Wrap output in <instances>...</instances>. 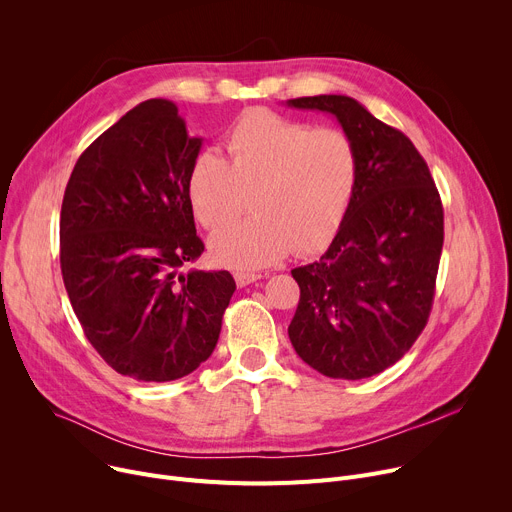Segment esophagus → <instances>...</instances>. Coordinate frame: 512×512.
Returning a JSON list of instances; mask_svg holds the SVG:
<instances>
[{
    "mask_svg": "<svg viewBox=\"0 0 512 512\" xmlns=\"http://www.w3.org/2000/svg\"><path fill=\"white\" fill-rule=\"evenodd\" d=\"M263 273H257V271H235V282H237V286H249V284H253V282H259V280H263Z\"/></svg>",
    "mask_w": 512,
    "mask_h": 512,
    "instance_id": "34e87169",
    "label": "esophagus"
}]
</instances>
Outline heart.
Segmentation results:
<instances>
[{
    "label": "heart",
    "instance_id": "1",
    "mask_svg": "<svg viewBox=\"0 0 512 512\" xmlns=\"http://www.w3.org/2000/svg\"><path fill=\"white\" fill-rule=\"evenodd\" d=\"M224 157L202 153L188 173L196 220L216 230L243 210L255 216L214 232L210 251L230 267H263L294 247L312 253L339 230L355 196L359 153L339 128H314L269 110H249L226 130Z\"/></svg>",
    "mask_w": 512,
    "mask_h": 512
}]
</instances>
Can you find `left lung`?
I'll list each match as a JSON object with an SVG mask.
<instances>
[{"instance_id":"8db88e82","label":"left lung","mask_w":512,"mask_h":512,"mask_svg":"<svg viewBox=\"0 0 512 512\" xmlns=\"http://www.w3.org/2000/svg\"><path fill=\"white\" fill-rule=\"evenodd\" d=\"M333 114L359 153L355 196L318 261L292 269L300 302L288 327L322 376L363 380L394 365L427 327L443 249V204L410 138L347 96L288 100Z\"/></svg>"}]
</instances>
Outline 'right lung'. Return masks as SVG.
<instances>
[{"label":"right lung","instance_id":"obj_1","mask_svg":"<svg viewBox=\"0 0 512 512\" xmlns=\"http://www.w3.org/2000/svg\"><path fill=\"white\" fill-rule=\"evenodd\" d=\"M202 147L177 106L147 100L77 159L61 206V271L87 341L118 374L171 382L204 363L237 290L202 255L188 173Z\"/></svg>","mask_w":512,"mask_h":512}]
</instances>
